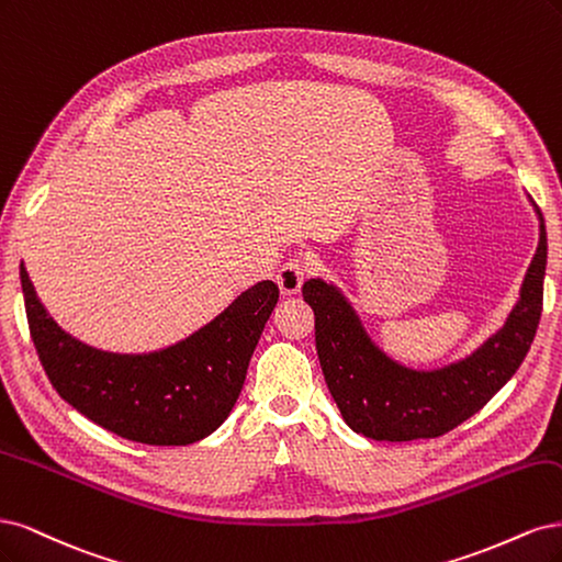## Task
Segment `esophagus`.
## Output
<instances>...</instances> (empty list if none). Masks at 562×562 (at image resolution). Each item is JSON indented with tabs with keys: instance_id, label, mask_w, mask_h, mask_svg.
<instances>
[{
	"instance_id": "obj_1",
	"label": "esophagus",
	"mask_w": 562,
	"mask_h": 562,
	"mask_svg": "<svg viewBox=\"0 0 562 562\" xmlns=\"http://www.w3.org/2000/svg\"><path fill=\"white\" fill-rule=\"evenodd\" d=\"M307 273H311V263H307V259H289L280 270H278V284L282 289V294L292 296V294H299V289L303 284V280L307 278Z\"/></svg>"
}]
</instances>
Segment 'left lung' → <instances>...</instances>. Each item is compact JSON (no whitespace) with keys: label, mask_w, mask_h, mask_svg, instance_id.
Returning a JSON list of instances; mask_svg holds the SVG:
<instances>
[{"label":"left lung","mask_w":562,"mask_h":562,"mask_svg":"<svg viewBox=\"0 0 562 562\" xmlns=\"http://www.w3.org/2000/svg\"><path fill=\"white\" fill-rule=\"evenodd\" d=\"M539 214V247L504 327L456 364L413 371L373 346L334 284L307 280L303 299L315 313V346L324 380L357 434L375 441L437 439L479 413L528 355L544 305L547 226Z\"/></svg>","instance_id":"obj_1"}]
</instances>
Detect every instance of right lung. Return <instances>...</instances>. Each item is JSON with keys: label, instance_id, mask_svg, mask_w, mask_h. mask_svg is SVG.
<instances>
[{"label": "right lung", "instance_id": "obj_1", "mask_svg": "<svg viewBox=\"0 0 562 562\" xmlns=\"http://www.w3.org/2000/svg\"><path fill=\"white\" fill-rule=\"evenodd\" d=\"M30 336L50 385L88 420L149 446H189L220 427L238 402L251 352L278 303L263 280L187 340L149 355H116L65 334L21 263Z\"/></svg>", "mask_w": 562, "mask_h": 562}]
</instances>
